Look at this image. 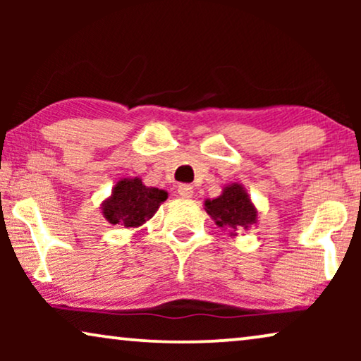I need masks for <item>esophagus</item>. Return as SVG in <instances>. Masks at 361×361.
<instances>
[{
    "label": "esophagus",
    "instance_id": "esophagus-1",
    "mask_svg": "<svg viewBox=\"0 0 361 361\" xmlns=\"http://www.w3.org/2000/svg\"><path fill=\"white\" fill-rule=\"evenodd\" d=\"M177 192H179V195L184 197V199H190V197L194 195V189H192V185L189 184H180L177 187Z\"/></svg>",
    "mask_w": 361,
    "mask_h": 361
}]
</instances>
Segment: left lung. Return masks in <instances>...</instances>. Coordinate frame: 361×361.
<instances>
[{"label": "left lung", "instance_id": "8db88e82", "mask_svg": "<svg viewBox=\"0 0 361 361\" xmlns=\"http://www.w3.org/2000/svg\"><path fill=\"white\" fill-rule=\"evenodd\" d=\"M205 212L221 230L228 228L231 236L241 230L258 224V210L251 202L248 192L238 182L224 187L221 195L205 200Z\"/></svg>", "mask_w": 361, "mask_h": 361}]
</instances>
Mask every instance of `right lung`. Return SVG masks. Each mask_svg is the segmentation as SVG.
Listing matches in <instances>:
<instances>
[{"label":"right lung","instance_id":"1","mask_svg":"<svg viewBox=\"0 0 361 361\" xmlns=\"http://www.w3.org/2000/svg\"><path fill=\"white\" fill-rule=\"evenodd\" d=\"M166 199V190L145 185L140 177H126L116 182L100 209L111 225L137 228L156 214Z\"/></svg>","mask_w":361,"mask_h":361}]
</instances>
